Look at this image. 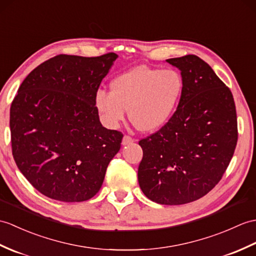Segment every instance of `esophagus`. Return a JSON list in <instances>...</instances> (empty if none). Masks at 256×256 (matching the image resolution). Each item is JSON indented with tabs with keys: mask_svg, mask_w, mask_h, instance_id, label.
Wrapping results in <instances>:
<instances>
[{
	"mask_svg": "<svg viewBox=\"0 0 256 256\" xmlns=\"http://www.w3.org/2000/svg\"><path fill=\"white\" fill-rule=\"evenodd\" d=\"M134 142V138H130L128 135H124L123 136V140H122V145H128V144H132Z\"/></svg>",
	"mask_w": 256,
	"mask_h": 256,
	"instance_id": "obj_1",
	"label": "esophagus"
}]
</instances>
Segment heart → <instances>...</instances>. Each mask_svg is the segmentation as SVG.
I'll use <instances>...</instances> for the list:
<instances>
[{
    "mask_svg": "<svg viewBox=\"0 0 256 256\" xmlns=\"http://www.w3.org/2000/svg\"><path fill=\"white\" fill-rule=\"evenodd\" d=\"M184 82L176 70L136 66L112 80L110 92L99 90L94 104L104 123L116 128L126 109L133 126L142 132L162 128L174 114Z\"/></svg>",
    "mask_w": 256,
    "mask_h": 256,
    "instance_id": "obj_1",
    "label": "heart"
}]
</instances>
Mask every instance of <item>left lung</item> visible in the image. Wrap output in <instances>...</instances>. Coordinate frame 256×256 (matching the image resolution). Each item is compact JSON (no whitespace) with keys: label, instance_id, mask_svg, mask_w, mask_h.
Masks as SVG:
<instances>
[{"label":"left lung","instance_id":"left-lung-1","mask_svg":"<svg viewBox=\"0 0 256 256\" xmlns=\"http://www.w3.org/2000/svg\"><path fill=\"white\" fill-rule=\"evenodd\" d=\"M167 62L181 70L182 96L169 121L138 142V176L150 200L182 205L222 180L238 142L236 112L230 89L205 61L188 54Z\"/></svg>","mask_w":256,"mask_h":256}]
</instances>
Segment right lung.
Segmentation results:
<instances>
[{"label":"right lung","mask_w":256,"mask_h":256,"mask_svg":"<svg viewBox=\"0 0 256 256\" xmlns=\"http://www.w3.org/2000/svg\"><path fill=\"white\" fill-rule=\"evenodd\" d=\"M118 56L60 54L32 70L10 106L12 152L32 186L52 200L96 195L123 134L100 123L94 97Z\"/></svg>","instance_id":"right-lung-1"}]
</instances>
